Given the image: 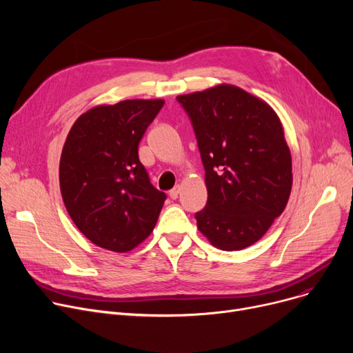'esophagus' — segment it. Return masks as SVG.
<instances>
[{"label": "esophagus", "instance_id": "esophagus-1", "mask_svg": "<svg viewBox=\"0 0 353 353\" xmlns=\"http://www.w3.org/2000/svg\"><path fill=\"white\" fill-rule=\"evenodd\" d=\"M180 186H176L174 189H172L170 192H169V196H170V199H173V200H176L177 197H179V194H180Z\"/></svg>", "mask_w": 353, "mask_h": 353}]
</instances>
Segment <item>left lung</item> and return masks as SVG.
<instances>
[{
    "label": "left lung",
    "mask_w": 353,
    "mask_h": 353,
    "mask_svg": "<svg viewBox=\"0 0 353 353\" xmlns=\"http://www.w3.org/2000/svg\"><path fill=\"white\" fill-rule=\"evenodd\" d=\"M196 134L208 203L197 228L221 250L256 243L285 210L292 157L273 108L248 91L220 84L179 96Z\"/></svg>",
    "instance_id": "left-lung-1"
}]
</instances>
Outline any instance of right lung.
Returning a JSON list of instances; mask_svg holds the SVG:
<instances>
[{
	"mask_svg": "<svg viewBox=\"0 0 353 353\" xmlns=\"http://www.w3.org/2000/svg\"><path fill=\"white\" fill-rule=\"evenodd\" d=\"M163 100L97 105L72 124L60 160V189L79 230L99 248L124 253L148 237L165 194L148 179L139 143Z\"/></svg>",
	"mask_w": 353,
	"mask_h": 353,
	"instance_id": "1",
	"label": "right lung"
}]
</instances>
